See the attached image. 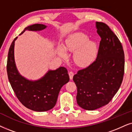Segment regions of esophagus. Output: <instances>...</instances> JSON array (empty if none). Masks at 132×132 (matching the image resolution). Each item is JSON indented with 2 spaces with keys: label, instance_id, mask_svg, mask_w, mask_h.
Listing matches in <instances>:
<instances>
[{
  "label": "esophagus",
  "instance_id": "obj_1",
  "mask_svg": "<svg viewBox=\"0 0 132 132\" xmlns=\"http://www.w3.org/2000/svg\"><path fill=\"white\" fill-rule=\"evenodd\" d=\"M69 76L70 79H71V80L72 79L73 76H74V73H73V72H69Z\"/></svg>",
  "mask_w": 132,
  "mask_h": 132
}]
</instances>
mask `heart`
<instances>
[{"instance_id": "b5f03b06", "label": "heart", "mask_w": 132, "mask_h": 132, "mask_svg": "<svg viewBox=\"0 0 132 132\" xmlns=\"http://www.w3.org/2000/svg\"><path fill=\"white\" fill-rule=\"evenodd\" d=\"M66 51L75 52L73 55L74 62L81 67H86L96 58L98 46L95 41H89L86 35L77 33L66 40L65 47L62 45L58 46V54L61 57H66Z\"/></svg>"}]
</instances>
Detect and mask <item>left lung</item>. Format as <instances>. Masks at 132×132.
Returning <instances> with one entry per match:
<instances>
[{"label": "left lung", "instance_id": "8db88e82", "mask_svg": "<svg viewBox=\"0 0 132 132\" xmlns=\"http://www.w3.org/2000/svg\"><path fill=\"white\" fill-rule=\"evenodd\" d=\"M96 27L101 38L97 58L73 77L77 102L86 110L108 104L119 89L124 74V53L117 36L105 23L96 22Z\"/></svg>", "mask_w": 132, "mask_h": 132}]
</instances>
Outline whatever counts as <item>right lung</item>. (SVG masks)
<instances>
[{
  "label": "right lung",
  "mask_w": 132,
  "mask_h": 132,
  "mask_svg": "<svg viewBox=\"0 0 132 132\" xmlns=\"http://www.w3.org/2000/svg\"><path fill=\"white\" fill-rule=\"evenodd\" d=\"M44 24H36L27 27L26 30L41 31L46 29ZM14 38L9 49L6 70L8 80L19 101L29 109L35 111H46L55 105L61 88L69 81L68 70L60 67L49 70L37 80H29L19 74L14 61Z\"/></svg>",
  "instance_id": "right-lung-1"
}]
</instances>
